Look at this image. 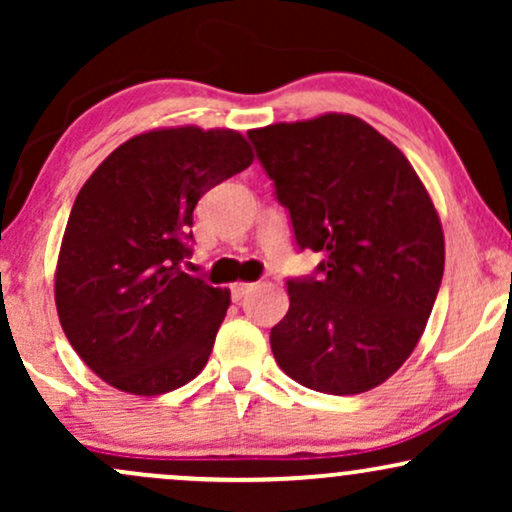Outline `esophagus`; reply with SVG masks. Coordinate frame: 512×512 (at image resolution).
<instances>
[{
	"mask_svg": "<svg viewBox=\"0 0 512 512\" xmlns=\"http://www.w3.org/2000/svg\"><path fill=\"white\" fill-rule=\"evenodd\" d=\"M250 291H255V284H250V281H236V284L231 286L233 301H243Z\"/></svg>",
	"mask_w": 512,
	"mask_h": 512,
	"instance_id": "esophagus-1",
	"label": "esophagus"
}]
</instances>
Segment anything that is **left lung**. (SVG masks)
Wrapping results in <instances>:
<instances>
[{
    "label": "left lung",
    "mask_w": 512,
    "mask_h": 512,
    "mask_svg": "<svg viewBox=\"0 0 512 512\" xmlns=\"http://www.w3.org/2000/svg\"><path fill=\"white\" fill-rule=\"evenodd\" d=\"M317 276L289 279L272 354L327 395L385 383L426 330L445 267L438 211L407 156L361 117L327 113L250 129Z\"/></svg>",
    "instance_id": "left-lung-1"
}]
</instances>
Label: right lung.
I'll return each mask as SVG.
<instances>
[{"label": "right lung", "mask_w": 512, "mask_h": 512, "mask_svg": "<svg viewBox=\"0 0 512 512\" xmlns=\"http://www.w3.org/2000/svg\"><path fill=\"white\" fill-rule=\"evenodd\" d=\"M236 129H151L76 195L55 272L69 344L98 378L154 397L207 366L231 291L182 272L199 197L252 163Z\"/></svg>", "instance_id": "right-lung-1"}]
</instances>
